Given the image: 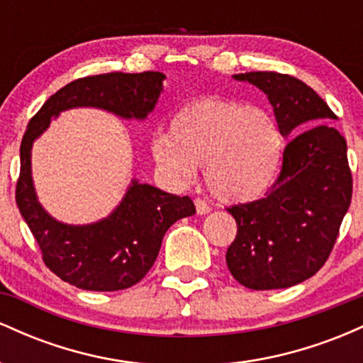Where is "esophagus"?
Returning <instances> with one entry per match:
<instances>
[{
    "label": "esophagus",
    "mask_w": 363,
    "mask_h": 363,
    "mask_svg": "<svg viewBox=\"0 0 363 363\" xmlns=\"http://www.w3.org/2000/svg\"><path fill=\"white\" fill-rule=\"evenodd\" d=\"M194 205H196V213L198 215H206V213H210L211 211V208H210V205H208V203H205L203 201V199H194Z\"/></svg>",
    "instance_id": "obj_1"
}]
</instances>
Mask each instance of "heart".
Masks as SVG:
<instances>
[{
	"instance_id": "obj_1",
	"label": "heart",
	"mask_w": 363,
	"mask_h": 363,
	"mask_svg": "<svg viewBox=\"0 0 363 363\" xmlns=\"http://www.w3.org/2000/svg\"><path fill=\"white\" fill-rule=\"evenodd\" d=\"M283 152L281 128L269 112L220 97L187 104L170 121V133L152 140L153 160L169 181L187 184L205 165L211 193L234 205L272 189Z\"/></svg>"
}]
</instances>
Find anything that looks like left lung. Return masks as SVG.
I'll return each instance as SVG.
<instances>
[{"instance_id":"obj_1","label":"left lung","mask_w":363,"mask_h":363,"mask_svg":"<svg viewBox=\"0 0 363 363\" xmlns=\"http://www.w3.org/2000/svg\"><path fill=\"white\" fill-rule=\"evenodd\" d=\"M257 86L272 104L283 138L281 172L266 198L228 208L237 222L227 266L251 290L289 289L326 262L352 201L347 140L311 86L273 72L234 74Z\"/></svg>"}]
</instances>
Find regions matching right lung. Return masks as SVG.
<instances>
[{
	"instance_id": "1",
	"label": "right lung",
	"mask_w": 363,
	"mask_h": 363,
	"mask_svg": "<svg viewBox=\"0 0 363 363\" xmlns=\"http://www.w3.org/2000/svg\"><path fill=\"white\" fill-rule=\"evenodd\" d=\"M165 74L107 73L68 83L49 97L28 123L20 145L16 205L54 274L83 290L116 291L136 285L150 272L165 232L196 213L187 196L165 193L131 179L119 205L106 218L85 225L60 222L37 198L32 177L34 141L61 112L94 107L126 121H145L155 109Z\"/></svg>"
}]
</instances>
